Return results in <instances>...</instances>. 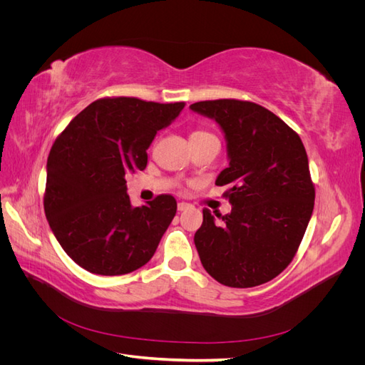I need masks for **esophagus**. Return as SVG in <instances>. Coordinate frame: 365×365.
I'll return each mask as SVG.
<instances>
[{"instance_id":"obj_1","label":"esophagus","mask_w":365,"mask_h":365,"mask_svg":"<svg viewBox=\"0 0 365 365\" xmlns=\"http://www.w3.org/2000/svg\"><path fill=\"white\" fill-rule=\"evenodd\" d=\"M189 207L190 205L187 204V202H178V212H184V210H187Z\"/></svg>"}]
</instances>
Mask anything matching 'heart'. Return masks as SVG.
<instances>
[{
  "mask_svg": "<svg viewBox=\"0 0 365 365\" xmlns=\"http://www.w3.org/2000/svg\"><path fill=\"white\" fill-rule=\"evenodd\" d=\"M210 137H215V135L210 134V132H207V130L196 129L190 134V143L192 141H201V140H205V138H210Z\"/></svg>",
  "mask_w": 365,
  "mask_h": 365,
  "instance_id": "heart-1",
  "label": "heart"
}]
</instances>
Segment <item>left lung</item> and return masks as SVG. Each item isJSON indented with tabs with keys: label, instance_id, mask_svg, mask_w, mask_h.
<instances>
[{
	"label": "left lung",
	"instance_id": "left-lung-1",
	"mask_svg": "<svg viewBox=\"0 0 365 365\" xmlns=\"http://www.w3.org/2000/svg\"><path fill=\"white\" fill-rule=\"evenodd\" d=\"M215 120L227 141L228 168L216 185H227L231 212L202 210L195 247L205 271L230 288H252L288 267L314 212L315 189L298 134L267 108L222 98L190 105Z\"/></svg>",
	"mask_w": 365,
	"mask_h": 365
}]
</instances>
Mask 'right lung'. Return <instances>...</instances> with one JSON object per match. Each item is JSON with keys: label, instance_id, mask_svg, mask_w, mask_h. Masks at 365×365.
<instances>
[{"label": "right lung", "instance_id": "obj_1", "mask_svg": "<svg viewBox=\"0 0 365 365\" xmlns=\"http://www.w3.org/2000/svg\"><path fill=\"white\" fill-rule=\"evenodd\" d=\"M184 106L135 97L101 98L77 114L54 141L43 210L54 237L83 269L123 275L155 254L176 213V201L160 195L146 205L132 207L126 175L146 168V150L157 132Z\"/></svg>", "mask_w": 365, "mask_h": 365}]
</instances>
